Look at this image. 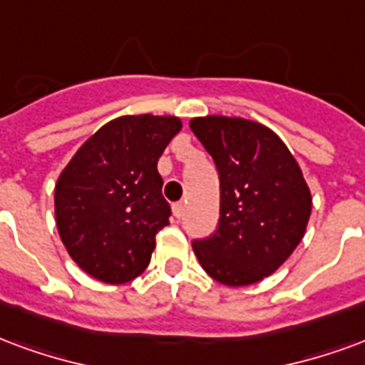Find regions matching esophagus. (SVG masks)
Here are the masks:
<instances>
[{
	"instance_id": "obj_1",
	"label": "esophagus",
	"mask_w": 365,
	"mask_h": 365,
	"mask_svg": "<svg viewBox=\"0 0 365 365\" xmlns=\"http://www.w3.org/2000/svg\"><path fill=\"white\" fill-rule=\"evenodd\" d=\"M172 210H174V217L175 218H182L183 212H185V205H183V203H174V205H172Z\"/></svg>"
}]
</instances>
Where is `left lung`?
<instances>
[{
  "label": "left lung",
  "instance_id": "1",
  "mask_svg": "<svg viewBox=\"0 0 365 365\" xmlns=\"http://www.w3.org/2000/svg\"><path fill=\"white\" fill-rule=\"evenodd\" d=\"M217 164L220 222L195 240L205 272L226 286H250L272 274L306 234L312 191L282 139L263 123L228 115L190 121Z\"/></svg>",
  "mask_w": 365,
  "mask_h": 365
}]
</instances>
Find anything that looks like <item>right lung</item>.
<instances>
[{
	"label": "right lung",
	"mask_w": 365,
	"mask_h": 365,
	"mask_svg": "<svg viewBox=\"0 0 365 365\" xmlns=\"http://www.w3.org/2000/svg\"><path fill=\"white\" fill-rule=\"evenodd\" d=\"M182 129L175 115H120L88 137L56 183V224L67 253L93 279L123 284L150 263L168 226L158 158Z\"/></svg>",
	"instance_id": "1"
}]
</instances>
